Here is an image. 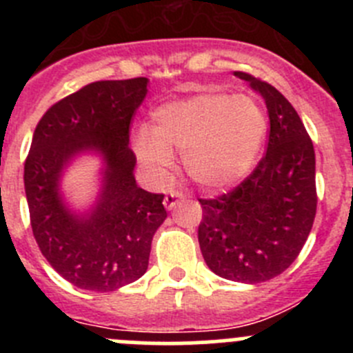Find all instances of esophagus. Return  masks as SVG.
<instances>
[{
  "mask_svg": "<svg viewBox=\"0 0 353 353\" xmlns=\"http://www.w3.org/2000/svg\"><path fill=\"white\" fill-rule=\"evenodd\" d=\"M183 193H177V191H170V193L165 194V198H163V206H165L167 210H172L176 208L177 205H179L181 201H183Z\"/></svg>",
  "mask_w": 353,
  "mask_h": 353,
  "instance_id": "1",
  "label": "esophagus"
}]
</instances>
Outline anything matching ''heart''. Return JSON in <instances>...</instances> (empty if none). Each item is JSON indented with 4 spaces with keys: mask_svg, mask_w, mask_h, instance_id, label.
Returning a JSON list of instances; mask_svg holds the SVG:
<instances>
[{
    "mask_svg": "<svg viewBox=\"0 0 353 353\" xmlns=\"http://www.w3.org/2000/svg\"><path fill=\"white\" fill-rule=\"evenodd\" d=\"M266 134V116L249 95L198 94L154 112V131L134 134V152L157 177L172 154H183L188 176L206 190H225L251 169Z\"/></svg>",
    "mask_w": 353,
    "mask_h": 353,
    "instance_id": "heart-1",
    "label": "heart"
}]
</instances>
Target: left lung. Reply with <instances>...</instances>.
<instances>
[{
    "instance_id": "8db88e82",
    "label": "left lung",
    "mask_w": 353,
    "mask_h": 353,
    "mask_svg": "<svg viewBox=\"0 0 353 353\" xmlns=\"http://www.w3.org/2000/svg\"><path fill=\"white\" fill-rule=\"evenodd\" d=\"M265 99L266 154L230 193L199 199L198 241L215 275L259 283L285 272L307 241L316 216L314 147L290 102L266 81L234 71Z\"/></svg>"
}]
</instances>
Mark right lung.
Returning a JSON list of instances; mask_svg holds the SVG:
<instances>
[{
	"mask_svg": "<svg viewBox=\"0 0 353 353\" xmlns=\"http://www.w3.org/2000/svg\"><path fill=\"white\" fill-rule=\"evenodd\" d=\"M148 78L102 80L56 102L39 121L23 167L30 225L49 265L74 287L112 292L145 275L152 239L165 220L163 194L134 179L130 126ZM105 159L94 208L74 216L62 203L59 179L77 154Z\"/></svg>",
	"mask_w": 353,
	"mask_h": 353,
	"instance_id": "1",
	"label": "right lung"
}]
</instances>
